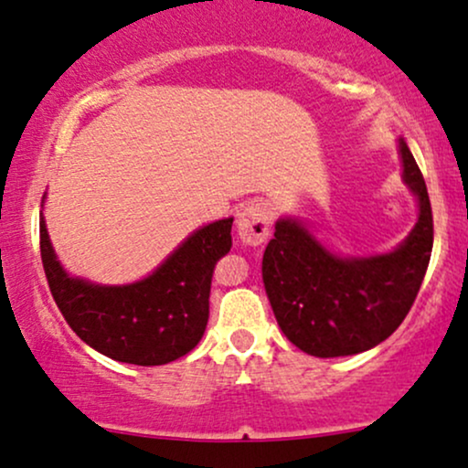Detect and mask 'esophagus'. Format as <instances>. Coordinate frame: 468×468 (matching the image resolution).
<instances>
[{
  "instance_id": "esophagus-1",
  "label": "esophagus",
  "mask_w": 468,
  "mask_h": 468,
  "mask_svg": "<svg viewBox=\"0 0 468 468\" xmlns=\"http://www.w3.org/2000/svg\"><path fill=\"white\" fill-rule=\"evenodd\" d=\"M271 214L265 203L251 201L236 217V232L245 245H261L270 236Z\"/></svg>"
}]
</instances>
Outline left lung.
Segmentation results:
<instances>
[{"label":"left lung","instance_id":"1","mask_svg":"<svg viewBox=\"0 0 468 468\" xmlns=\"http://www.w3.org/2000/svg\"><path fill=\"white\" fill-rule=\"evenodd\" d=\"M402 178L418 197L420 217L389 254L340 259L303 223L281 218L262 254V282L278 327L290 343L318 358L367 351L400 327L416 301L433 250L427 183L400 139Z\"/></svg>","mask_w":468,"mask_h":468}]
</instances>
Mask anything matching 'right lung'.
Returning a JSON list of instances; mask_svg holds the SVG:
<instances>
[{"instance_id": "1", "label": "right lung", "mask_w": 468, "mask_h": 468, "mask_svg": "<svg viewBox=\"0 0 468 468\" xmlns=\"http://www.w3.org/2000/svg\"><path fill=\"white\" fill-rule=\"evenodd\" d=\"M232 220L197 229L144 281L110 287L66 274L41 217V262L52 298L72 332L99 354L128 365H167L203 338L214 265L232 248Z\"/></svg>"}]
</instances>
